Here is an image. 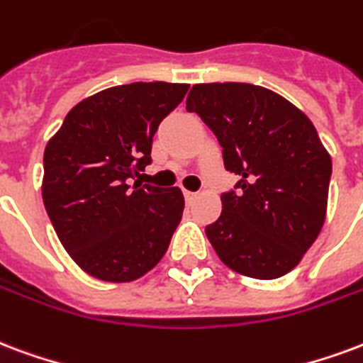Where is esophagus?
Segmentation results:
<instances>
[{"mask_svg": "<svg viewBox=\"0 0 363 363\" xmlns=\"http://www.w3.org/2000/svg\"><path fill=\"white\" fill-rule=\"evenodd\" d=\"M182 194H184V200H186V203H192L196 200V192H190V190H184V192H182Z\"/></svg>", "mask_w": 363, "mask_h": 363, "instance_id": "esophagus-1", "label": "esophagus"}]
</instances>
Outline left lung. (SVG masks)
I'll return each mask as SVG.
<instances>
[{
    "mask_svg": "<svg viewBox=\"0 0 363 363\" xmlns=\"http://www.w3.org/2000/svg\"><path fill=\"white\" fill-rule=\"evenodd\" d=\"M198 113L240 181L223 192V211L206 227L223 264L252 279H277L300 264L323 227L331 157L296 106L244 82L192 86Z\"/></svg>",
    "mask_w": 363,
    "mask_h": 363,
    "instance_id": "obj_1",
    "label": "left lung"
}]
</instances>
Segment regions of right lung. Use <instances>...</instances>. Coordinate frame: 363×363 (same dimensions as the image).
Masks as SVG:
<instances>
[{
  "label": "right lung",
  "instance_id": "1",
  "mask_svg": "<svg viewBox=\"0 0 363 363\" xmlns=\"http://www.w3.org/2000/svg\"><path fill=\"white\" fill-rule=\"evenodd\" d=\"M189 84L133 82L82 99L44 152L42 198L79 267L107 283L142 277L167 252L181 223V189L134 181L152 163L160 123Z\"/></svg>",
  "mask_w": 363,
  "mask_h": 363
}]
</instances>
